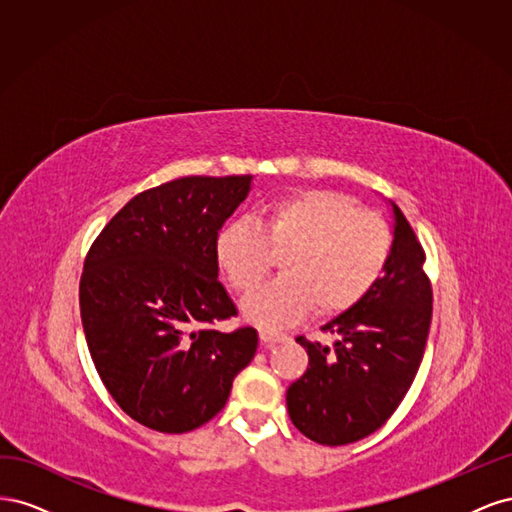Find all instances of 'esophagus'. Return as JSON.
I'll return each mask as SVG.
<instances>
[{"mask_svg": "<svg viewBox=\"0 0 512 512\" xmlns=\"http://www.w3.org/2000/svg\"><path fill=\"white\" fill-rule=\"evenodd\" d=\"M284 339H286L284 333H273V331H267V329L260 331V344H262V348H271L277 342H284Z\"/></svg>", "mask_w": 512, "mask_h": 512, "instance_id": "34e87169", "label": "esophagus"}]
</instances>
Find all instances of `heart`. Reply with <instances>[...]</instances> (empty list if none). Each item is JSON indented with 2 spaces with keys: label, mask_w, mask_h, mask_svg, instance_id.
I'll return each instance as SVG.
<instances>
[{
  "label": "heart",
  "mask_w": 512,
  "mask_h": 512,
  "mask_svg": "<svg viewBox=\"0 0 512 512\" xmlns=\"http://www.w3.org/2000/svg\"><path fill=\"white\" fill-rule=\"evenodd\" d=\"M393 232L380 215L331 190L269 200L252 222H230L215 239V260L237 292H252L282 256L284 275L243 301L262 329L286 327L316 307L322 318L350 312L389 265Z\"/></svg>",
  "instance_id": "1"
}]
</instances>
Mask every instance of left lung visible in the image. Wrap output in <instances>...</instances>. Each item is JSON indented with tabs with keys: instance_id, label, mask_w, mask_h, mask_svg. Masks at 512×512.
<instances>
[{
	"instance_id": "8db88e82",
	"label": "left lung",
	"mask_w": 512,
	"mask_h": 512,
	"mask_svg": "<svg viewBox=\"0 0 512 512\" xmlns=\"http://www.w3.org/2000/svg\"><path fill=\"white\" fill-rule=\"evenodd\" d=\"M393 254L367 297L322 327L333 348L297 342L307 350L305 374L288 386L290 421L318 444L342 446L380 429L414 382L431 324V284L425 252L406 215L391 203Z\"/></svg>"
}]
</instances>
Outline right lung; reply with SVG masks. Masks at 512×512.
<instances>
[{
    "instance_id": "1",
    "label": "right lung",
    "mask_w": 512,
    "mask_h": 512,
    "mask_svg": "<svg viewBox=\"0 0 512 512\" xmlns=\"http://www.w3.org/2000/svg\"><path fill=\"white\" fill-rule=\"evenodd\" d=\"M250 190L252 175L162 183L134 196L85 258L89 354L119 408L149 429L205 425L254 359L256 329H209L237 316L218 280L215 239Z\"/></svg>"
}]
</instances>
